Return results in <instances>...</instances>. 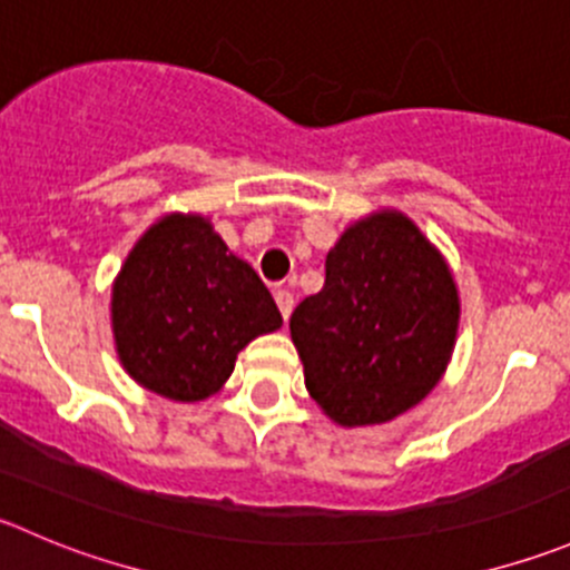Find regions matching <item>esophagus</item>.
<instances>
[{"label":"esophagus","instance_id":"esophagus-1","mask_svg":"<svg viewBox=\"0 0 570 570\" xmlns=\"http://www.w3.org/2000/svg\"><path fill=\"white\" fill-rule=\"evenodd\" d=\"M275 303H278V308H281V317L289 320L292 308H295V297H292V292L289 289H278V292H275Z\"/></svg>","mask_w":570,"mask_h":570}]
</instances>
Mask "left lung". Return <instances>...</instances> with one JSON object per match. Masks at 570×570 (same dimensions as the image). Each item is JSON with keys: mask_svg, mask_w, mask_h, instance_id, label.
<instances>
[{"mask_svg": "<svg viewBox=\"0 0 570 570\" xmlns=\"http://www.w3.org/2000/svg\"><path fill=\"white\" fill-rule=\"evenodd\" d=\"M460 297L412 219L373 214L325 256V284L292 312L306 390L340 425L386 423L423 401L454 351Z\"/></svg>", "mask_w": 570, "mask_h": 570, "instance_id": "8db88e82", "label": "left lung"}]
</instances>
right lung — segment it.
Listing matches in <instances>:
<instances>
[{
	"label": "right lung",
	"instance_id": "obj_1",
	"mask_svg": "<svg viewBox=\"0 0 570 570\" xmlns=\"http://www.w3.org/2000/svg\"><path fill=\"white\" fill-rule=\"evenodd\" d=\"M127 373L173 401H203L234 373L236 353L281 328L256 269L203 217L169 214L127 256L110 297Z\"/></svg>",
	"mask_w": 570,
	"mask_h": 570
}]
</instances>
